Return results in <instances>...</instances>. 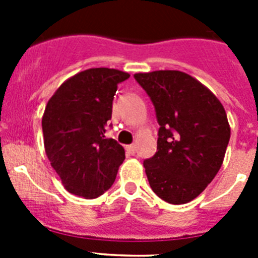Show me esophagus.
I'll return each mask as SVG.
<instances>
[{"mask_svg": "<svg viewBox=\"0 0 258 258\" xmlns=\"http://www.w3.org/2000/svg\"><path fill=\"white\" fill-rule=\"evenodd\" d=\"M126 150H127V151H129V152H131V154H136L137 147H136V145H131V146H127Z\"/></svg>", "mask_w": 258, "mask_h": 258, "instance_id": "esophagus-1", "label": "esophagus"}]
</instances>
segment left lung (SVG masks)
<instances>
[{"label":"left lung","mask_w":258,"mask_h":258,"mask_svg":"<svg viewBox=\"0 0 258 258\" xmlns=\"http://www.w3.org/2000/svg\"><path fill=\"white\" fill-rule=\"evenodd\" d=\"M155 107L157 151L143 161L152 191L170 204L199 197L223 163L230 125L217 97L181 71L136 74Z\"/></svg>","instance_id":"left-lung-1"}]
</instances>
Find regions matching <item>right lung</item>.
I'll use <instances>...</instances> for the list:
<instances>
[{
	"label": "right lung",
	"mask_w": 258,
	"mask_h": 258,
	"mask_svg": "<svg viewBox=\"0 0 258 258\" xmlns=\"http://www.w3.org/2000/svg\"><path fill=\"white\" fill-rule=\"evenodd\" d=\"M131 75L90 68L61 84L42 116L47 159L68 192L94 199L113 184L125 151L106 127L117 85Z\"/></svg>",
	"instance_id": "right-lung-1"
}]
</instances>
